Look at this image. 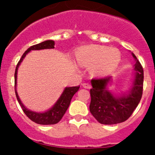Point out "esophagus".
<instances>
[{
    "label": "esophagus",
    "instance_id": "obj_1",
    "mask_svg": "<svg viewBox=\"0 0 155 155\" xmlns=\"http://www.w3.org/2000/svg\"><path fill=\"white\" fill-rule=\"evenodd\" d=\"M82 86L85 88H91V85L88 83H83L82 84Z\"/></svg>",
    "mask_w": 155,
    "mask_h": 155
}]
</instances>
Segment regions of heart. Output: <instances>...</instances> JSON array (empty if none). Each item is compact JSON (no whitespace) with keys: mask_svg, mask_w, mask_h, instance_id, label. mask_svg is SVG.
<instances>
[{"mask_svg":"<svg viewBox=\"0 0 155 155\" xmlns=\"http://www.w3.org/2000/svg\"><path fill=\"white\" fill-rule=\"evenodd\" d=\"M76 58L82 64L93 65L96 74H105L115 69L120 62L121 54L118 49L100 45H90L78 50Z\"/></svg>","mask_w":155,"mask_h":155,"instance_id":"1","label":"heart"}]
</instances>
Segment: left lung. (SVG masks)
Instances as JSON below:
<instances>
[{"mask_svg": "<svg viewBox=\"0 0 155 155\" xmlns=\"http://www.w3.org/2000/svg\"><path fill=\"white\" fill-rule=\"evenodd\" d=\"M135 79L130 91L120 97H115L107 90L111 76L92 79L90 90L91 113L103 124H115L125 121L130 117L142 98L144 73L141 64L135 54Z\"/></svg>", "mask_w": 155, "mask_h": 155, "instance_id": "8db88e82", "label": "left lung"}]
</instances>
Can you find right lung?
Segmentation results:
<instances>
[{"mask_svg":"<svg viewBox=\"0 0 155 155\" xmlns=\"http://www.w3.org/2000/svg\"><path fill=\"white\" fill-rule=\"evenodd\" d=\"M54 42L53 40H46L44 42L38 43V44L34 45L31 47L28 48L24 54L21 56V59L18 62L15 68V92L16 95V98L19 103L20 106L22 108L23 112H25L26 115L34 122L37 123L39 124H43V125H48V124H57L58 122L61 120L62 117L66 112L67 109H68L70 106V101H71L72 97L73 95L78 91L79 89V86L75 87H65L64 91H63L62 94L58 100L56 104L53 106L52 108L49 110L46 111L44 112H36L33 111L29 110L27 108L25 107L22 104L21 101H20L18 97V93L16 91V80H17V71H18V66L20 65L21 62L25 57L26 54L31 51V50H40V49H46V48H54Z\"/></svg>","mask_w":155,"mask_h":155,"instance_id":"add662e5","label":"right lung"}]
</instances>
